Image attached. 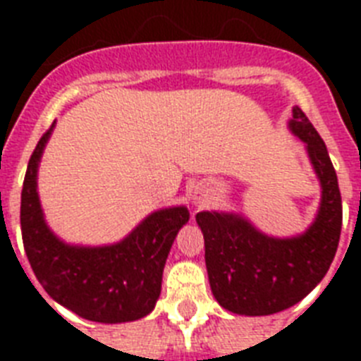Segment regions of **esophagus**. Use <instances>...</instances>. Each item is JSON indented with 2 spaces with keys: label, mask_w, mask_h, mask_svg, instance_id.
Wrapping results in <instances>:
<instances>
[{
  "label": "esophagus",
  "mask_w": 361,
  "mask_h": 361,
  "mask_svg": "<svg viewBox=\"0 0 361 361\" xmlns=\"http://www.w3.org/2000/svg\"><path fill=\"white\" fill-rule=\"evenodd\" d=\"M198 200H200V198H195V202H197V204H198Z\"/></svg>",
  "instance_id": "34e87169"
}]
</instances>
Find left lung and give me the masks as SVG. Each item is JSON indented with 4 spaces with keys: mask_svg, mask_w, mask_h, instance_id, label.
Here are the masks:
<instances>
[{
    "mask_svg": "<svg viewBox=\"0 0 361 361\" xmlns=\"http://www.w3.org/2000/svg\"><path fill=\"white\" fill-rule=\"evenodd\" d=\"M288 127L305 142L322 187L317 219L296 238H271L241 215L200 212L209 286L221 307L262 317L292 307L319 285L336 257L341 236L339 183L324 140L302 109H292Z\"/></svg>",
    "mask_w": 361,
    "mask_h": 361,
    "instance_id": "8db88e82",
    "label": "left lung"
}]
</instances>
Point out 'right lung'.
I'll return each mask as SVG.
<instances>
[{
    "instance_id": "add662e5",
    "label": "right lung",
    "mask_w": 361,
    "mask_h": 361,
    "mask_svg": "<svg viewBox=\"0 0 361 361\" xmlns=\"http://www.w3.org/2000/svg\"><path fill=\"white\" fill-rule=\"evenodd\" d=\"M54 123L27 163L20 225L31 269L47 294L82 319L104 324L130 322L152 313L176 234L189 221L185 206L153 212L120 243L67 245L54 236L37 195V169Z\"/></svg>"
}]
</instances>
